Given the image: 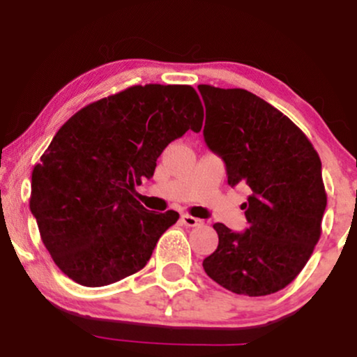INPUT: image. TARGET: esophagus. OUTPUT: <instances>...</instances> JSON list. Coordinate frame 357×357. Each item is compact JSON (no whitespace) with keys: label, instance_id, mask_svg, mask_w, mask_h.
I'll return each instance as SVG.
<instances>
[{"label":"esophagus","instance_id":"34e87169","mask_svg":"<svg viewBox=\"0 0 357 357\" xmlns=\"http://www.w3.org/2000/svg\"><path fill=\"white\" fill-rule=\"evenodd\" d=\"M181 221H183L184 227H188V228L199 227V225L203 223L202 220H199V218H195V216H191V215H183V216H181Z\"/></svg>","mask_w":357,"mask_h":357}]
</instances>
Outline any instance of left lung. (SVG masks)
Returning <instances> with one entry per match:
<instances>
[{"instance_id":"8db88e82","label":"left lung","mask_w":357,"mask_h":357,"mask_svg":"<svg viewBox=\"0 0 357 357\" xmlns=\"http://www.w3.org/2000/svg\"><path fill=\"white\" fill-rule=\"evenodd\" d=\"M204 141L227 165L228 184L247 186L248 228L215 223L218 248L203 260L208 277L233 294H275L296 278L322 233L327 195L321 158L298 127L255 93L198 85Z\"/></svg>"}]
</instances>
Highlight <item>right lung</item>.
Segmentation results:
<instances>
[{
	"label": "right lung",
	"mask_w": 357,
	"mask_h": 357,
	"mask_svg": "<svg viewBox=\"0 0 357 357\" xmlns=\"http://www.w3.org/2000/svg\"><path fill=\"white\" fill-rule=\"evenodd\" d=\"M191 85H132L85 105L60 127L31 173L30 210L43 245L68 278L102 287L144 268L179 215L154 213L134 192L166 146L199 132Z\"/></svg>",
	"instance_id": "obj_1"
}]
</instances>
